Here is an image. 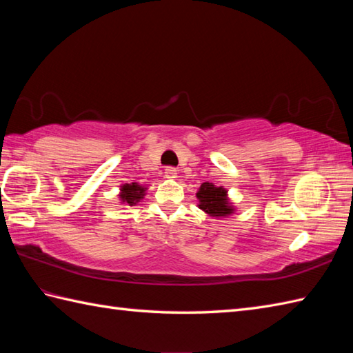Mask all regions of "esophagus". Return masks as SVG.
<instances>
[{"label":"esophagus","mask_w":353,"mask_h":353,"mask_svg":"<svg viewBox=\"0 0 353 353\" xmlns=\"http://www.w3.org/2000/svg\"><path fill=\"white\" fill-rule=\"evenodd\" d=\"M165 177L167 179H176L177 177V170L172 167H167L165 168Z\"/></svg>","instance_id":"1"}]
</instances>
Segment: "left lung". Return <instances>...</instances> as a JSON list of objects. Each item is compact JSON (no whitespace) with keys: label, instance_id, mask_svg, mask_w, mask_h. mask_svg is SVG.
<instances>
[{"label":"left lung","instance_id":"1","mask_svg":"<svg viewBox=\"0 0 353 353\" xmlns=\"http://www.w3.org/2000/svg\"><path fill=\"white\" fill-rule=\"evenodd\" d=\"M226 192L228 191L223 186H215L209 182L201 183L197 192V199L200 201L199 208L211 216H216V219L230 215L234 212V208L229 203Z\"/></svg>","mask_w":353,"mask_h":353}]
</instances>
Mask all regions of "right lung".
Wrapping results in <instances>:
<instances>
[{
  "label": "right lung",
  "instance_id": "obj_1",
  "mask_svg": "<svg viewBox=\"0 0 353 353\" xmlns=\"http://www.w3.org/2000/svg\"><path fill=\"white\" fill-rule=\"evenodd\" d=\"M145 196V188H142L141 185L137 182L133 183H125L121 186V194H119V199L124 205L133 206L137 205L141 199H144Z\"/></svg>",
  "mask_w": 353,
  "mask_h": 353
}]
</instances>
